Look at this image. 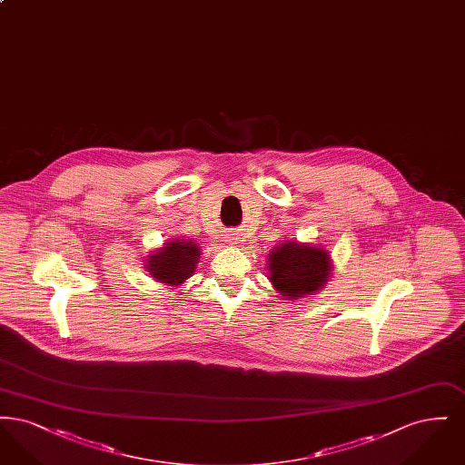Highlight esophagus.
<instances>
[{"mask_svg":"<svg viewBox=\"0 0 465 465\" xmlns=\"http://www.w3.org/2000/svg\"><path fill=\"white\" fill-rule=\"evenodd\" d=\"M226 242H230V243L239 242V235H237V233H228V235H226Z\"/></svg>","mask_w":465,"mask_h":465,"instance_id":"1","label":"esophagus"}]
</instances>
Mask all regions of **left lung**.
<instances>
[{
	"label": "left lung",
	"mask_w": 465,
	"mask_h": 465,
	"mask_svg": "<svg viewBox=\"0 0 465 465\" xmlns=\"http://www.w3.org/2000/svg\"><path fill=\"white\" fill-rule=\"evenodd\" d=\"M270 281L286 298H300L321 288L331 272L330 254L322 247L288 242L268 256Z\"/></svg>",
	"instance_id": "obj_1"
}]
</instances>
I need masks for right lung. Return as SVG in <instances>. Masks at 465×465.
Segmentation results:
<instances>
[{
	"instance_id": "right-lung-1",
	"label": "right lung",
	"mask_w": 465,
	"mask_h": 465,
	"mask_svg": "<svg viewBox=\"0 0 465 465\" xmlns=\"http://www.w3.org/2000/svg\"><path fill=\"white\" fill-rule=\"evenodd\" d=\"M200 249L197 243L173 241L148 258V272L158 282L181 286L199 263Z\"/></svg>"
}]
</instances>
